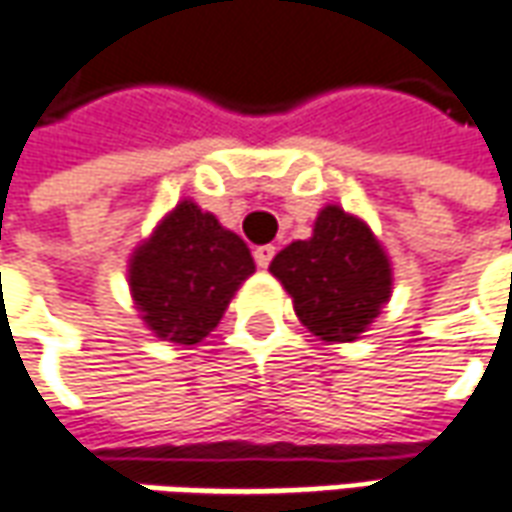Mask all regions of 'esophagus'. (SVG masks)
<instances>
[{
	"instance_id": "esophagus-1",
	"label": "esophagus",
	"mask_w": 512,
	"mask_h": 512,
	"mask_svg": "<svg viewBox=\"0 0 512 512\" xmlns=\"http://www.w3.org/2000/svg\"><path fill=\"white\" fill-rule=\"evenodd\" d=\"M274 255H277V249L271 244H263V246H257L255 249V263L260 268H266L271 260H274Z\"/></svg>"
}]
</instances>
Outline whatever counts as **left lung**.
<instances>
[{
	"mask_svg": "<svg viewBox=\"0 0 512 512\" xmlns=\"http://www.w3.org/2000/svg\"><path fill=\"white\" fill-rule=\"evenodd\" d=\"M293 310L321 341H355L391 296V263L366 224L338 205L318 213L310 241L271 260Z\"/></svg>",
	"mask_w": 512,
	"mask_h": 512,
	"instance_id": "obj_1",
	"label": "left lung"
}]
</instances>
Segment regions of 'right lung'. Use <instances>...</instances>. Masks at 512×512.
Segmentation results:
<instances>
[{"label": "right lung", "mask_w": 512, "mask_h": 512, "mask_svg": "<svg viewBox=\"0 0 512 512\" xmlns=\"http://www.w3.org/2000/svg\"><path fill=\"white\" fill-rule=\"evenodd\" d=\"M252 271L255 260L235 232L182 202L132 255L130 288L157 338L191 346L216 330Z\"/></svg>", "instance_id": "1"}]
</instances>
